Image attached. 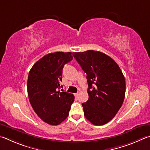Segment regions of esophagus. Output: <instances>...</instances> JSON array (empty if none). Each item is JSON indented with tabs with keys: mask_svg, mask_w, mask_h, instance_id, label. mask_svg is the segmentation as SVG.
<instances>
[{
	"mask_svg": "<svg viewBox=\"0 0 150 150\" xmlns=\"http://www.w3.org/2000/svg\"><path fill=\"white\" fill-rule=\"evenodd\" d=\"M78 95H79V94H78V93H74V96L76 97V98H78Z\"/></svg>",
	"mask_w": 150,
	"mask_h": 150,
	"instance_id": "esophagus-1",
	"label": "esophagus"
}]
</instances>
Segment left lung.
Instances as JSON below:
<instances>
[{"mask_svg":"<svg viewBox=\"0 0 150 150\" xmlns=\"http://www.w3.org/2000/svg\"><path fill=\"white\" fill-rule=\"evenodd\" d=\"M72 54L87 74L89 99L82 104L84 116L94 125L106 124L124 101V75L117 62L103 52L88 50Z\"/></svg>","mask_w":150,"mask_h":150,"instance_id":"obj_1","label":"left lung"}]
</instances>
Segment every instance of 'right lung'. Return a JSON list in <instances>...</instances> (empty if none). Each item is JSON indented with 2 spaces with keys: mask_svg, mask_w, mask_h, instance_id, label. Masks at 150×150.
Listing matches in <instances>:
<instances>
[{
  "mask_svg": "<svg viewBox=\"0 0 150 150\" xmlns=\"http://www.w3.org/2000/svg\"><path fill=\"white\" fill-rule=\"evenodd\" d=\"M72 59L70 52L47 54L29 72V100L38 117L49 125H58L64 121L74 101L73 94L63 91L60 85L63 67Z\"/></svg>",
  "mask_w": 150,
  "mask_h": 150,
  "instance_id": "add662e5",
  "label": "right lung"
}]
</instances>
